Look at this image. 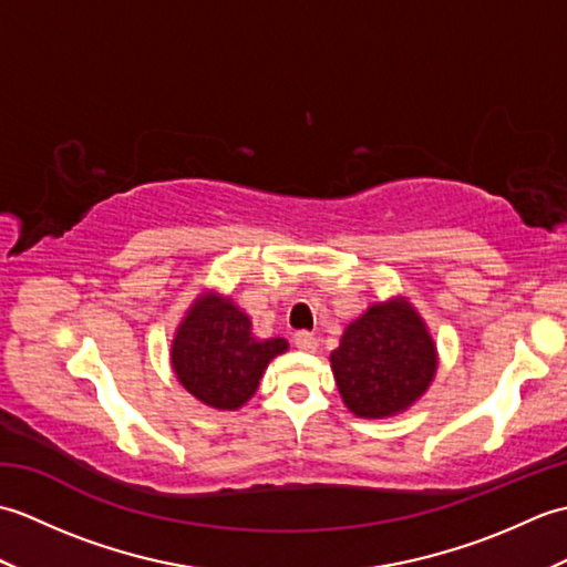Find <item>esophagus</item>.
I'll list each match as a JSON object with an SVG mask.
<instances>
[{"label":"esophagus","mask_w":567,"mask_h":567,"mask_svg":"<svg viewBox=\"0 0 567 567\" xmlns=\"http://www.w3.org/2000/svg\"><path fill=\"white\" fill-rule=\"evenodd\" d=\"M295 346H297V351H302V353H317L319 341L315 333L299 331V333H295Z\"/></svg>","instance_id":"34e87169"}]
</instances>
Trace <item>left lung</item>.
Here are the masks:
<instances>
[{
    "mask_svg": "<svg viewBox=\"0 0 567 567\" xmlns=\"http://www.w3.org/2000/svg\"><path fill=\"white\" fill-rule=\"evenodd\" d=\"M329 360L343 404L360 419L406 412L439 370L436 341L402 295L370 305L348 323Z\"/></svg>",
    "mask_w": 567,
    "mask_h": 567,
    "instance_id": "8db88e82",
    "label": "left lung"
}]
</instances>
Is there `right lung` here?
I'll return each instance as SVG.
<instances>
[{
  "mask_svg": "<svg viewBox=\"0 0 567 567\" xmlns=\"http://www.w3.org/2000/svg\"><path fill=\"white\" fill-rule=\"evenodd\" d=\"M287 348L285 339H258L250 317L231 297L204 287L177 323L171 365L197 402L236 412L256 394L270 360Z\"/></svg>",
  "mask_w": 567,
  "mask_h": 567,
  "instance_id": "right-lung-1",
  "label": "right lung"
}]
</instances>
